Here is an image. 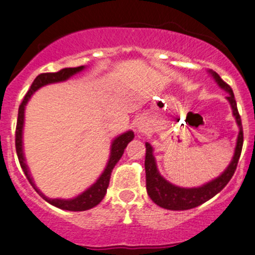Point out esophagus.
<instances>
[{"instance_id":"obj_1","label":"esophagus","mask_w":255,"mask_h":255,"mask_svg":"<svg viewBox=\"0 0 255 255\" xmlns=\"http://www.w3.org/2000/svg\"><path fill=\"white\" fill-rule=\"evenodd\" d=\"M135 130H136V133H141V131L145 130V126H143L142 122H136V124H135Z\"/></svg>"}]
</instances>
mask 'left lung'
<instances>
[{
  "mask_svg": "<svg viewBox=\"0 0 255 255\" xmlns=\"http://www.w3.org/2000/svg\"><path fill=\"white\" fill-rule=\"evenodd\" d=\"M213 76L217 84L220 85L226 93H228L227 100L231 103L233 115L235 116L236 124L239 126V135L236 141V147L231 164L223 171L222 174L215 179L210 180L204 185L198 188H180L167 182L164 177L159 173L157 168V162L153 155V147L146 142V158H145V170H146V189L149 198L159 207L168 210H188L192 208L203 204L204 202L209 201L214 196L219 194L225 186L228 184L234 174L236 166H238L239 159H240L242 143H244V130L240 114L236 107V101L232 88L222 81V78L213 70L208 71Z\"/></svg>",
  "mask_w": 255,
  "mask_h": 255,
  "instance_id": "obj_1",
  "label": "left lung"
}]
</instances>
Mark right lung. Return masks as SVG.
Returning <instances> with one entry per match:
<instances>
[{
	"mask_svg": "<svg viewBox=\"0 0 255 255\" xmlns=\"http://www.w3.org/2000/svg\"><path fill=\"white\" fill-rule=\"evenodd\" d=\"M82 70H84V66L66 67V69L60 70V71L58 72L40 73L38 77L34 79V82L32 83L28 93L26 94V96L23 97L22 103L20 104L19 114H17L16 131H15V147H16L17 158H19L21 168H22L24 176L27 177V179H28L30 185L35 189V191L38 192V194L41 196L46 202H48L50 204L54 205V207L59 208V209L69 210V211L89 210L91 209V208L96 207V205L102 201L104 196H106L107 189H108L109 186V180H110V176H112L113 168L115 167V165L118 164V161L121 159L122 154H124L125 152V148L127 147L128 143L134 139L133 131L128 130L113 140L112 148H110V157H109L108 162H107V166L104 168L103 173L101 174L100 178L96 180V183H94L90 188L85 190L84 192H82L81 195H78L77 197L71 198V199L48 198L46 197V196L42 194L38 188H36L34 182H33V178L30 177L28 166H27L26 159H24V155H23L22 130H23V122H24V107H26V104L29 101V98L32 97V95L34 94L38 89L44 87V85L52 84V83L66 81V79H69L71 76L81 72Z\"/></svg>",
	"mask_w": 255,
	"mask_h": 255,
	"instance_id": "1",
	"label": "right lung"
}]
</instances>
